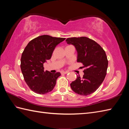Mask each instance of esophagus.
Returning a JSON list of instances; mask_svg holds the SVG:
<instances>
[{
	"instance_id": "obj_1",
	"label": "esophagus",
	"mask_w": 129,
	"mask_h": 129,
	"mask_svg": "<svg viewBox=\"0 0 129 129\" xmlns=\"http://www.w3.org/2000/svg\"><path fill=\"white\" fill-rule=\"evenodd\" d=\"M69 73V72H68V71H66V72H64V71H62V72H61V74H67Z\"/></svg>"
}]
</instances>
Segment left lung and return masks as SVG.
<instances>
[{
	"label": "left lung",
	"instance_id": "obj_1",
	"mask_svg": "<svg viewBox=\"0 0 129 129\" xmlns=\"http://www.w3.org/2000/svg\"><path fill=\"white\" fill-rule=\"evenodd\" d=\"M68 44H72L77 51V62H81L84 74L77 76L70 84L76 94L86 96L94 92L102 84L106 75L108 60L105 51L94 40L85 37L69 38Z\"/></svg>",
	"mask_w": 129,
	"mask_h": 129
}]
</instances>
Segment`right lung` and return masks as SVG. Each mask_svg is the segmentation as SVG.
<instances>
[{
    "mask_svg": "<svg viewBox=\"0 0 129 129\" xmlns=\"http://www.w3.org/2000/svg\"><path fill=\"white\" fill-rule=\"evenodd\" d=\"M65 39L48 35H41L31 40L24 49L20 68L24 80L33 91L45 94L53 90L61 74L44 71L43 64L51 58L56 46Z\"/></svg>",
    "mask_w": 129,
    "mask_h": 129,
    "instance_id": "1",
    "label": "right lung"
}]
</instances>
